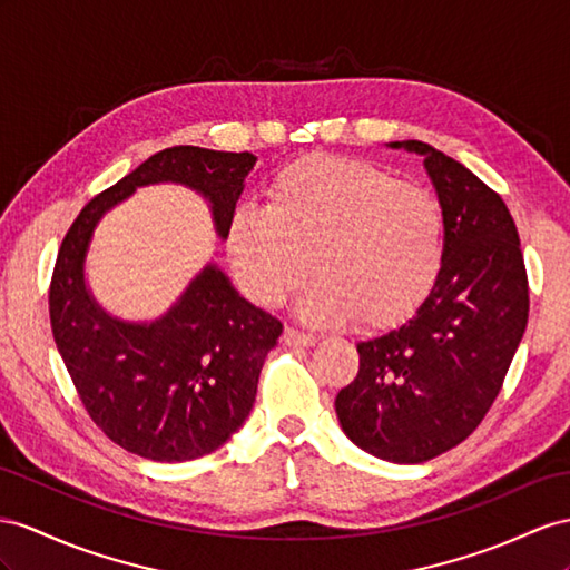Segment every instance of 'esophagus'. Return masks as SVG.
<instances>
[{
    "instance_id": "34e87169",
    "label": "esophagus",
    "mask_w": 570,
    "mask_h": 570,
    "mask_svg": "<svg viewBox=\"0 0 570 570\" xmlns=\"http://www.w3.org/2000/svg\"><path fill=\"white\" fill-rule=\"evenodd\" d=\"M284 342L288 346H313L317 342L315 334L311 332H301V330H294V327H286L284 330Z\"/></svg>"
}]
</instances>
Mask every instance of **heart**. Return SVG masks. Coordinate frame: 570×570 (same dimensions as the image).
Instances as JSON below:
<instances>
[{"mask_svg":"<svg viewBox=\"0 0 570 570\" xmlns=\"http://www.w3.org/2000/svg\"><path fill=\"white\" fill-rule=\"evenodd\" d=\"M228 257L243 291L279 308L311 272L298 311L320 325L356 317L392 327L429 298L445 262V209L433 189L348 156H308L269 185V209L240 207Z\"/></svg>","mask_w":570,"mask_h":570,"instance_id":"obj_1","label":"heart"}]
</instances>
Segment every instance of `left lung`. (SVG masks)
I'll return each mask as SVG.
<instances>
[{
  "instance_id": "obj_1",
  "label": "left lung",
  "mask_w": 570,
  "mask_h": 570,
  "mask_svg": "<svg viewBox=\"0 0 570 570\" xmlns=\"http://www.w3.org/2000/svg\"><path fill=\"white\" fill-rule=\"evenodd\" d=\"M390 146L424 156L445 209V262L412 320L358 342V373L334 406L361 450L414 464L462 443L491 410L528 327L530 286L501 195L431 144Z\"/></svg>"
}]
</instances>
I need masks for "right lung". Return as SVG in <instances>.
Here are the masks:
<instances>
[{
  "mask_svg": "<svg viewBox=\"0 0 570 570\" xmlns=\"http://www.w3.org/2000/svg\"><path fill=\"white\" fill-rule=\"evenodd\" d=\"M255 160L199 146L158 151L86 204L57 253L48 294L55 344L94 424L139 458L185 462L224 445L250 414L262 363L284 327L240 298L214 265L156 323H120L86 291L91 233L137 187L183 183L209 199L226 238Z\"/></svg>",
  "mask_w": 570,
  "mask_h": 570,
  "instance_id": "right-lung-1",
  "label": "right lung"
}]
</instances>
